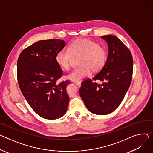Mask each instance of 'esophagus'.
<instances>
[{"label": "esophagus", "instance_id": "1", "mask_svg": "<svg viewBox=\"0 0 153 153\" xmlns=\"http://www.w3.org/2000/svg\"><path fill=\"white\" fill-rule=\"evenodd\" d=\"M75 84L78 86V87H80L81 83L80 82H75Z\"/></svg>", "mask_w": 153, "mask_h": 153}]
</instances>
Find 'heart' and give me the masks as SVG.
<instances>
[{"mask_svg": "<svg viewBox=\"0 0 153 153\" xmlns=\"http://www.w3.org/2000/svg\"><path fill=\"white\" fill-rule=\"evenodd\" d=\"M79 68L69 74L67 79L74 82H79L88 76L92 72H97L104 66L107 57L105 47L87 38H79L69 44L68 50L62 49L55 55V61L63 70L71 68L73 57H80Z\"/></svg>", "mask_w": 153, "mask_h": 153, "instance_id": "1", "label": "heart"}]
</instances>
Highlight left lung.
<instances>
[{
  "label": "left lung",
  "instance_id": "8db88e82",
  "mask_svg": "<svg viewBox=\"0 0 153 153\" xmlns=\"http://www.w3.org/2000/svg\"><path fill=\"white\" fill-rule=\"evenodd\" d=\"M108 47L107 62L93 78L83 81L79 94L90 112L104 115L120 105L131 85L133 59L129 49L117 36H102Z\"/></svg>",
  "mask_w": 153,
  "mask_h": 153
}]
</instances>
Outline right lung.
Wrapping results in <instances>:
<instances>
[{"instance_id":"add662e5","label":"right lung","mask_w":153,"mask_h":153,"mask_svg":"<svg viewBox=\"0 0 153 153\" xmlns=\"http://www.w3.org/2000/svg\"><path fill=\"white\" fill-rule=\"evenodd\" d=\"M65 41L59 39L41 40L24 49L17 62V77L21 91L39 116L57 119L66 112L69 96L66 86L70 81H57L63 75L55 55L63 49Z\"/></svg>"}]
</instances>
